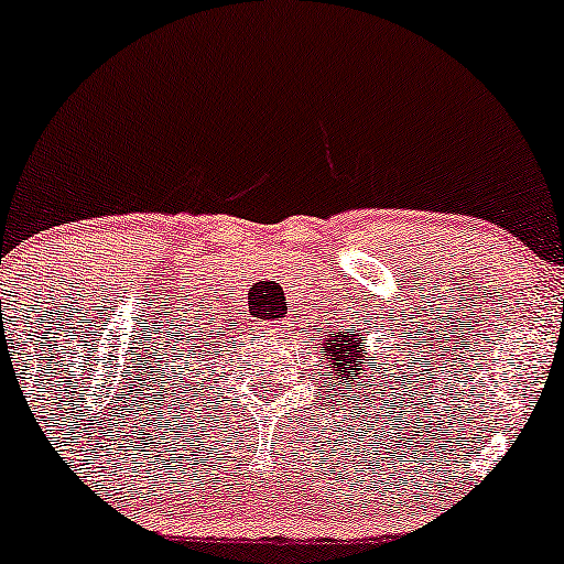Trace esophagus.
<instances>
[{
    "instance_id": "34e87169",
    "label": "esophagus",
    "mask_w": 564,
    "mask_h": 564,
    "mask_svg": "<svg viewBox=\"0 0 564 564\" xmlns=\"http://www.w3.org/2000/svg\"><path fill=\"white\" fill-rule=\"evenodd\" d=\"M284 328H288V325H284L282 319H274V323H269V325H265V333H282Z\"/></svg>"
}]
</instances>
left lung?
Listing matches in <instances>:
<instances>
[{
    "label": "left lung",
    "mask_w": 564,
    "mask_h": 564,
    "mask_svg": "<svg viewBox=\"0 0 564 564\" xmlns=\"http://www.w3.org/2000/svg\"><path fill=\"white\" fill-rule=\"evenodd\" d=\"M366 338H368V330L362 328L360 330H328V336L319 338V360L325 362V368H328V379L333 381V387L338 390V395L347 398L355 395H366V381H373L371 377H362L366 373ZM373 398V395H371Z\"/></svg>",
    "instance_id": "8db88e82"
}]
</instances>
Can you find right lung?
I'll use <instances>...</instances> for the list:
<instances>
[{"instance_id": "obj_1", "label": "right lung", "mask_w": 564, "mask_h": 564, "mask_svg": "<svg viewBox=\"0 0 564 564\" xmlns=\"http://www.w3.org/2000/svg\"><path fill=\"white\" fill-rule=\"evenodd\" d=\"M220 336H223V333H217V336H212V333H209L207 338L198 336L196 338V347H191V349H187V352H207V349H215L217 341H220ZM193 384H196V379H193Z\"/></svg>"}]
</instances>
